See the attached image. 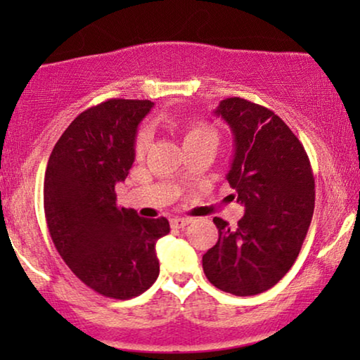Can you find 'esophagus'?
I'll use <instances>...</instances> for the list:
<instances>
[{
    "label": "esophagus",
    "mask_w": 360,
    "mask_h": 360,
    "mask_svg": "<svg viewBox=\"0 0 360 360\" xmlns=\"http://www.w3.org/2000/svg\"><path fill=\"white\" fill-rule=\"evenodd\" d=\"M191 223L190 218H172L170 219V226L175 229H184L185 226H188Z\"/></svg>",
    "instance_id": "esophagus-1"
}]
</instances>
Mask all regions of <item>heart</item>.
Segmentation results:
<instances>
[{
    "mask_svg": "<svg viewBox=\"0 0 360 360\" xmlns=\"http://www.w3.org/2000/svg\"><path fill=\"white\" fill-rule=\"evenodd\" d=\"M176 129L180 132L181 141H184L185 147L190 144H195V142L198 141L208 139V137L218 141V132H216L214 127L206 124L203 121H188V122H184V124H176ZM147 146H149V131H147L146 127H142L136 136V142H134L136 154L137 155L144 154Z\"/></svg>",
    "mask_w": 360,
    "mask_h": 360,
    "instance_id": "1",
    "label": "heart"
}]
</instances>
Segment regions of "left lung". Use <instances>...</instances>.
I'll list each match as a JSON object with an SVG mask.
<instances>
[{
    "instance_id": "1",
    "label": "left lung",
    "mask_w": 360,
    "mask_h": 360,
    "mask_svg": "<svg viewBox=\"0 0 360 360\" xmlns=\"http://www.w3.org/2000/svg\"><path fill=\"white\" fill-rule=\"evenodd\" d=\"M234 136L229 185L245 213L238 228L214 218L219 238L203 255L206 278L236 297L272 288L297 260L314 210L304 147L269 108L226 98L214 110Z\"/></svg>"
}]
</instances>
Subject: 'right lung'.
I'll return each instance as SVG.
<instances>
[{"instance_id": "obj_1", "label": "right lung", "mask_w": 360, "mask_h": 360, "mask_svg": "<svg viewBox=\"0 0 360 360\" xmlns=\"http://www.w3.org/2000/svg\"><path fill=\"white\" fill-rule=\"evenodd\" d=\"M152 106L112 98L88 108L49 157L44 211L53 245L86 287L108 298L129 300L152 287L155 243L170 233L165 218H139L116 203L115 186L129 174L137 126Z\"/></svg>"}]
</instances>
